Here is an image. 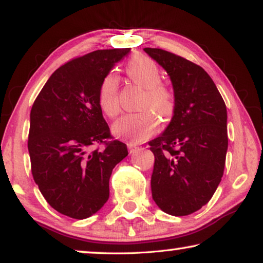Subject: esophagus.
I'll list each match as a JSON object with an SVG mask.
<instances>
[{
  "mask_svg": "<svg viewBox=\"0 0 263 263\" xmlns=\"http://www.w3.org/2000/svg\"><path fill=\"white\" fill-rule=\"evenodd\" d=\"M127 148H128V152H130L131 154L137 152V151L139 149V147H137V146L133 145V144H127Z\"/></svg>",
  "mask_w": 263,
  "mask_h": 263,
  "instance_id": "obj_1",
  "label": "esophagus"
}]
</instances>
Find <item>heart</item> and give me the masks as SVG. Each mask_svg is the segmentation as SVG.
<instances>
[{"label": "heart", "mask_w": 263, "mask_h": 263, "mask_svg": "<svg viewBox=\"0 0 263 263\" xmlns=\"http://www.w3.org/2000/svg\"><path fill=\"white\" fill-rule=\"evenodd\" d=\"M125 70L133 82L145 88L141 109L146 110L124 116L114 125V133L127 139L130 144H139L152 137L158 130L159 118L153 112L154 110L162 119L172 117L175 111V95L171 88L161 83L162 75L160 68L148 57L137 55L132 58L127 62ZM97 99L101 110L109 118L117 117L121 112L118 79L114 72L108 73L102 79Z\"/></svg>", "instance_id": "b5f03b06"}]
</instances>
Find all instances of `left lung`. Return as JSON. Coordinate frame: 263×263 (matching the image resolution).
<instances>
[{
  "label": "left lung",
  "instance_id": "1",
  "mask_svg": "<svg viewBox=\"0 0 263 263\" xmlns=\"http://www.w3.org/2000/svg\"><path fill=\"white\" fill-rule=\"evenodd\" d=\"M171 77L175 111L154 154L151 189L163 212L188 216L210 201L224 174L228 112L215 82L201 66L161 48H144Z\"/></svg>",
  "mask_w": 263,
  "mask_h": 263
}]
</instances>
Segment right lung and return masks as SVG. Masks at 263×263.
<instances>
[{"label":"right lung","instance_id":"1","mask_svg":"<svg viewBox=\"0 0 263 263\" xmlns=\"http://www.w3.org/2000/svg\"><path fill=\"white\" fill-rule=\"evenodd\" d=\"M130 50L74 58L51 75L33 102L31 172L44 198L61 215L84 219L99 211L109 198L112 169L127 155L126 145L111 136L97 94L102 79Z\"/></svg>","mask_w":263,"mask_h":263}]
</instances>
